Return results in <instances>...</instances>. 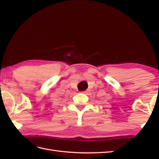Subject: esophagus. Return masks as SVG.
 <instances>
[{
    "label": "esophagus",
    "instance_id": "1",
    "mask_svg": "<svg viewBox=\"0 0 159 159\" xmlns=\"http://www.w3.org/2000/svg\"><path fill=\"white\" fill-rule=\"evenodd\" d=\"M89 91H84V93H87Z\"/></svg>",
    "mask_w": 159,
    "mask_h": 159
}]
</instances>
